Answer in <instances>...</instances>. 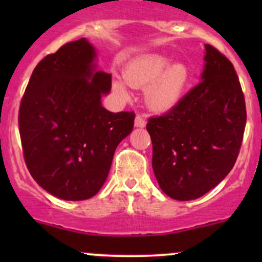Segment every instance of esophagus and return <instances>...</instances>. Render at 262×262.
Wrapping results in <instances>:
<instances>
[{
	"instance_id": "esophagus-1",
	"label": "esophagus",
	"mask_w": 262,
	"mask_h": 262,
	"mask_svg": "<svg viewBox=\"0 0 262 262\" xmlns=\"http://www.w3.org/2000/svg\"><path fill=\"white\" fill-rule=\"evenodd\" d=\"M146 119L143 118V116L142 115H137L136 116V120H134V125L137 126V128H144V126H146Z\"/></svg>"
}]
</instances>
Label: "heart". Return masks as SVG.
<instances>
[{
    "label": "heart",
    "instance_id": "b5f03b06",
    "mask_svg": "<svg viewBox=\"0 0 262 262\" xmlns=\"http://www.w3.org/2000/svg\"><path fill=\"white\" fill-rule=\"evenodd\" d=\"M126 83L136 89H147L146 101L155 112H167L181 100L189 83V70L184 63H173L161 54H146L129 63L124 72ZM113 89L120 96L128 91L121 81H114Z\"/></svg>",
    "mask_w": 262,
    "mask_h": 262
}]
</instances>
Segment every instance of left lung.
<instances>
[{
    "mask_svg": "<svg viewBox=\"0 0 262 262\" xmlns=\"http://www.w3.org/2000/svg\"><path fill=\"white\" fill-rule=\"evenodd\" d=\"M204 60L202 81L147 123L158 185L180 202L198 199L223 180L244 139L245 96L233 64L209 44Z\"/></svg>",
    "mask_w": 262,
    "mask_h": 262,
    "instance_id": "8db88e82",
    "label": "left lung"
}]
</instances>
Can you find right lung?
I'll return each mask as SVG.
<instances>
[{
  "label": "right lung",
  "instance_id": "1",
  "mask_svg": "<svg viewBox=\"0 0 262 262\" xmlns=\"http://www.w3.org/2000/svg\"><path fill=\"white\" fill-rule=\"evenodd\" d=\"M95 58V48L84 38L44 57L34 68L18 110L29 172L63 200L96 195L116 147L133 130L134 112L102 107L112 75L97 71Z\"/></svg>",
  "mask_w": 262,
  "mask_h": 262
}]
</instances>
